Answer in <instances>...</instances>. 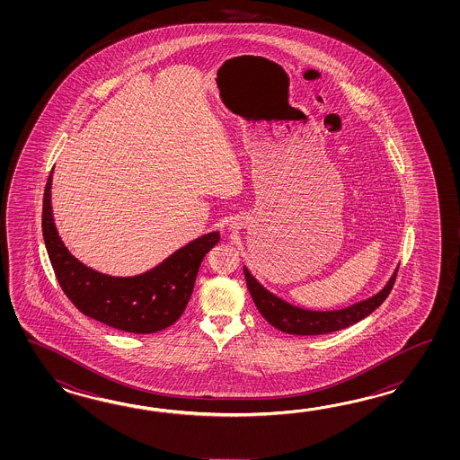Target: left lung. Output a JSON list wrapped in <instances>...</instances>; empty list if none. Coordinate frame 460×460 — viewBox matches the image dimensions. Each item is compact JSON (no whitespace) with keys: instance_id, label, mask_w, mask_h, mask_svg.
I'll return each instance as SVG.
<instances>
[{"instance_id":"8db88e82","label":"left lung","mask_w":460,"mask_h":460,"mask_svg":"<svg viewBox=\"0 0 460 460\" xmlns=\"http://www.w3.org/2000/svg\"><path fill=\"white\" fill-rule=\"evenodd\" d=\"M243 273L248 291L252 294L258 311L278 331L293 335H323L350 327L353 323L365 319L367 315H370L376 307H380L393 289L398 270H394L390 281L380 293L337 311H309L297 305H291L281 297L264 289L263 286L254 279L253 274L248 271V268H243Z\"/></svg>"}]
</instances>
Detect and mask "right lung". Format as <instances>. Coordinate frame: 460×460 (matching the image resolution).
Wrapping results in <instances>:
<instances>
[{
    "label": "right lung",
    "mask_w": 460,
    "mask_h": 460,
    "mask_svg": "<svg viewBox=\"0 0 460 460\" xmlns=\"http://www.w3.org/2000/svg\"><path fill=\"white\" fill-rule=\"evenodd\" d=\"M50 172L42 202V236L62 291L78 311L131 333H153L176 323L194 291L199 266L220 234L210 232L137 276H108L88 268L60 240L50 204Z\"/></svg>",
    "instance_id": "add662e5"
}]
</instances>
